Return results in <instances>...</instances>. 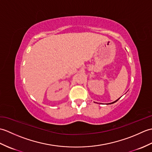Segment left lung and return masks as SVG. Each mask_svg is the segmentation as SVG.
Returning <instances> with one entry per match:
<instances>
[{"mask_svg":"<svg viewBox=\"0 0 152 152\" xmlns=\"http://www.w3.org/2000/svg\"><path fill=\"white\" fill-rule=\"evenodd\" d=\"M118 100H116V101H115L114 102H111V103H109V104H113V103H114V102H117L118 101Z\"/></svg>","mask_w":152,"mask_h":152,"instance_id":"left-lung-1","label":"left lung"}]
</instances>
